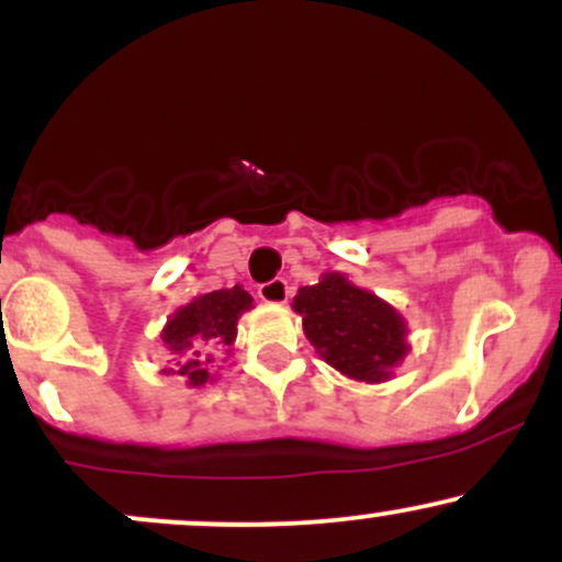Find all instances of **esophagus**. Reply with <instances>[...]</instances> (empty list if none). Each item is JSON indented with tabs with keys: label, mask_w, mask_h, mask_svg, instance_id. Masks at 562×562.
I'll list each match as a JSON object with an SVG mask.
<instances>
[{
	"label": "esophagus",
	"mask_w": 562,
	"mask_h": 562,
	"mask_svg": "<svg viewBox=\"0 0 562 562\" xmlns=\"http://www.w3.org/2000/svg\"><path fill=\"white\" fill-rule=\"evenodd\" d=\"M259 299L263 303H272V306H282V303H288L290 299V285L288 280H282V277H277V280H269L263 282L259 288Z\"/></svg>",
	"instance_id": "1"
}]
</instances>
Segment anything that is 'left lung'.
Here are the masks:
<instances>
[{
	"label": "left lung",
	"mask_w": 562,
	"mask_h": 562,
	"mask_svg": "<svg viewBox=\"0 0 562 562\" xmlns=\"http://www.w3.org/2000/svg\"><path fill=\"white\" fill-rule=\"evenodd\" d=\"M293 308L319 357L359 383H385L409 353L398 308L340 272H325L317 285L301 288Z\"/></svg>",
	"instance_id": "left-lung-1"
}]
</instances>
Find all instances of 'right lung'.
<instances>
[{"label":"right lung","mask_w":562,"mask_h":562,"mask_svg":"<svg viewBox=\"0 0 562 562\" xmlns=\"http://www.w3.org/2000/svg\"><path fill=\"white\" fill-rule=\"evenodd\" d=\"M248 308H254V299L243 285L211 290L179 306L160 330V344L171 362L160 375L184 378L190 389L214 380L211 367L216 364L218 353L229 357L237 338V319Z\"/></svg>","instance_id":"1"}]
</instances>
